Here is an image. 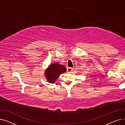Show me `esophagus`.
<instances>
[{
	"instance_id": "34e87169",
	"label": "esophagus",
	"mask_w": 125,
	"mask_h": 125,
	"mask_svg": "<svg viewBox=\"0 0 125 125\" xmlns=\"http://www.w3.org/2000/svg\"><path fill=\"white\" fill-rule=\"evenodd\" d=\"M73 70V68H71V67H68L67 68V71L69 73H71Z\"/></svg>"
}]
</instances>
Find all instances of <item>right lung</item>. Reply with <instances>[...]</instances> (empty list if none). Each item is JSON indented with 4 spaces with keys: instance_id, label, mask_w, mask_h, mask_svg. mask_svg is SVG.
I'll use <instances>...</instances> for the list:
<instances>
[{
    "instance_id": "obj_1",
    "label": "right lung",
    "mask_w": 125,
    "mask_h": 125,
    "mask_svg": "<svg viewBox=\"0 0 125 125\" xmlns=\"http://www.w3.org/2000/svg\"><path fill=\"white\" fill-rule=\"evenodd\" d=\"M66 68L64 65L55 63L50 65L49 68L45 71V76L49 83H54L59 75L66 72Z\"/></svg>"
}]
</instances>
